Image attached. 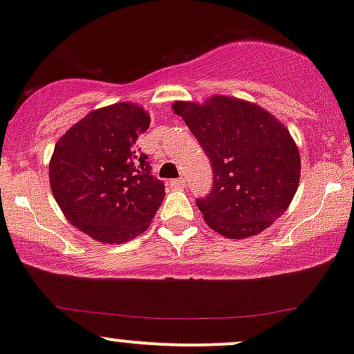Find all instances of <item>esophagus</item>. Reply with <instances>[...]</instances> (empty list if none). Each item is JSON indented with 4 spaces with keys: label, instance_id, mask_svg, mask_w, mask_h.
<instances>
[{
    "label": "esophagus",
    "instance_id": "1",
    "mask_svg": "<svg viewBox=\"0 0 354 354\" xmlns=\"http://www.w3.org/2000/svg\"><path fill=\"white\" fill-rule=\"evenodd\" d=\"M170 185H172V187H176V189L184 187V178H182V177L174 178V180H170Z\"/></svg>",
    "mask_w": 354,
    "mask_h": 354
}]
</instances>
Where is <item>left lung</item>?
<instances>
[{
	"mask_svg": "<svg viewBox=\"0 0 354 354\" xmlns=\"http://www.w3.org/2000/svg\"><path fill=\"white\" fill-rule=\"evenodd\" d=\"M172 108L211 162L212 189L197 197L209 227L243 239L267 230L287 211L299 187L300 155L275 116L230 96H212L204 104L177 101Z\"/></svg>",
	"mask_w": 354,
	"mask_h": 354,
	"instance_id": "left-lung-1",
	"label": "left lung"
}]
</instances>
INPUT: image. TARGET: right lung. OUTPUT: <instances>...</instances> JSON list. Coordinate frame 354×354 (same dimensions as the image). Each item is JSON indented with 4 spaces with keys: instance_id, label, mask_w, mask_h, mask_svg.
Listing matches in <instances>:
<instances>
[{
    "instance_id": "obj_1",
    "label": "right lung",
    "mask_w": 354,
    "mask_h": 354,
    "mask_svg": "<svg viewBox=\"0 0 354 354\" xmlns=\"http://www.w3.org/2000/svg\"><path fill=\"white\" fill-rule=\"evenodd\" d=\"M150 127L145 109L116 102L94 109L55 143L52 194L72 226L101 243H127L150 226L165 197L147 155L135 150Z\"/></svg>"
}]
</instances>
